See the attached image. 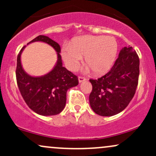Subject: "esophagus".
Instances as JSON below:
<instances>
[{"label":"esophagus","instance_id":"obj_1","mask_svg":"<svg viewBox=\"0 0 156 156\" xmlns=\"http://www.w3.org/2000/svg\"><path fill=\"white\" fill-rule=\"evenodd\" d=\"M87 79H86V78H84V77H82V76L78 77V81H79V83H81V82L85 81Z\"/></svg>","mask_w":156,"mask_h":156}]
</instances>
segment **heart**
I'll return each mask as SVG.
<instances>
[{
	"label": "heart",
	"instance_id": "obj_1",
	"mask_svg": "<svg viewBox=\"0 0 156 156\" xmlns=\"http://www.w3.org/2000/svg\"><path fill=\"white\" fill-rule=\"evenodd\" d=\"M118 51L117 40L113 37L85 35L73 39L70 45L63 48L62 58L67 67L76 70L85 55V64L96 75L107 73L112 67Z\"/></svg>",
	"mask_w": 156,
	"mask_h": 156
}]
</instances>
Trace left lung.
<instances>
[{
	"label": "left lung",
	"instance_id": "left-lung-1",
	"mask_svg": "<svg viewBox=\"0 0 156 156\" xmlns=\"http://www.w3.org/2000/svg\"><path fill=\"white\" fill-rule=\"evenodd\" d=\"M139 76V58L132 47H125L111 70L98 79H90L91 108L97 114L111 117L122 112L133 99Z\"/></svg>",
	"mask_w": 156,
	"mask_h": 156
}]
</instances>
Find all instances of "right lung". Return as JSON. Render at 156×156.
<instances>
[{
    "instance_id": "add662e5",
    "label": "right lung",
    "mask_w": 156,
    "mask_h": 156,
    "mask_svg": "<svg viewBox=\"0 0 156 156\" xmlns=\"http://www.w3.org/2000/svg\"><path fill=\"white\" fill-rule=\"evenodd\" d=\"M43 42L52 46L57 52L56 64L48 74L33 77L23 70L20 51L17 59L16 79L21 95L28 106L35 113L42 116L56 115L64 108L67 100V91L78 84V77L62 66L61 48L57 42L48 37L39 35L28 44Z\"/></svg>"
}]
</instances>
